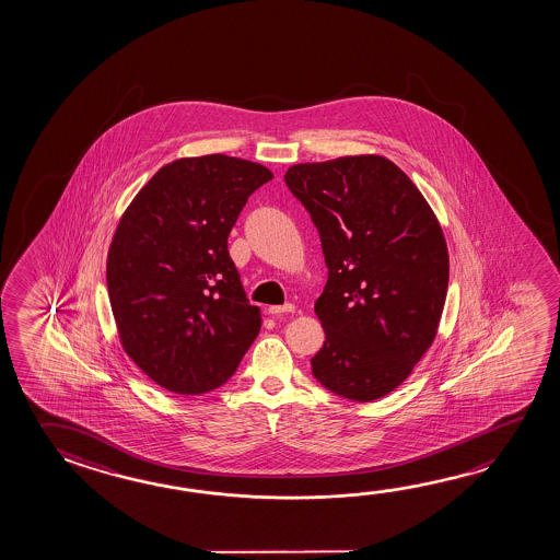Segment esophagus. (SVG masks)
<instances>
[{"mask_svg":"<svg viewBox=\"0 0 560 560\" xmlns=\"http://www.w3.org/2000/svg\"><path fill=\"white\" fill-rule=\"evenodd\" d=\"M267 312L271 314V316H281V314H291L294 312V304H283V306H269Z\"/></svg>","mask_w":560,"mask_h":560,"instance_id":"esophagus-1","label":"esophagus"}]
</instances>
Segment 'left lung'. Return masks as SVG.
Wrapping results in <instances>:
<instances>
[{
    "label": "left lung",
    "mask_w": 560,
    "mask_h": 560,
    "mask_svg": "<svg viewBox=\"0 0 560 560\" xmlns=\"http://www.w3.org/2000/svg\"><path fill=\"white\" fill-rule=\"evenodd\" d=\"M284 184L311 212L328 266L314 304L326 341L312 375L341 398H383L440 328L450 284L440 221L412 179L376 154L291 165Z\"/></svg>",
    "instance_id": "obj_1"
}]
</instances>
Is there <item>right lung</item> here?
Instances as JSON below:
<instances>
[{"mask_svg":"<svg viewBox=\"0 0 560 560\" xmlns=\"http://www.w3.org/2000/svg\"><path fill=\"white\" fill-rule=\"evenodd\" d=\"M266 165L209 154L160 167L120 217L107 289L120 346L156 385L202 395L224 385L259 334L229 234Z\"/></svg>","mask_w":560,"mask_h":560,"instance_id":"1","label":"right lung"}]
</instances>
